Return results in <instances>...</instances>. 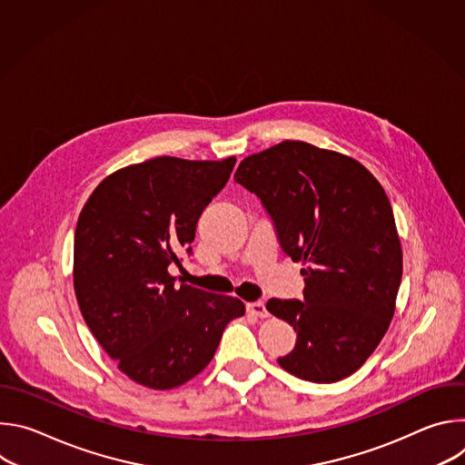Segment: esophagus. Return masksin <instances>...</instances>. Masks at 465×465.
Wrapping results in <instances>:
<instances>
[{
    "mask_svg": "<svg viewBox=\"0 0 465 465\" xmlns=\"http://www.w3.org/2000/svg\"><path fill=\"white\" fill-rule=\"evenodd\" d=\"M246 311H248V314H252V316H255V318H267V316H269V311H267V307H264L262 302L248 303V305H246Z\"/></svg>",
    "mask_w": 465,
    "mask_h": 465,
    "instance_id": "obj_1",
    "label": "esophagus"
}]
</instances>
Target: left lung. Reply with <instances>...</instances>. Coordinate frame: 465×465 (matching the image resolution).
Returning <instances> with one entry per match:
<instances>
[{
	"label": "left lung",
	"mask_w": 465,
	"mask_h": 465,
	"mask_svg": "<svg viewBox=\"0 0 465 465\" xmlns=\"http://www.w3.org/2000/svg\"><path fill=\"white\" fill-rule=\"evenodd\" d=\"M235 182L261 198L283 252L303 264V300L267 303L298 337L278 364L311 382L350 377L388 331L403 274L382 185L355 158L294 140L246 156Z\"/></svg>",
	"instance_id": "1"
}]
</instances>
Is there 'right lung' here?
<instances>
[{
  "label": "right lung",
  "mask_w": 465,
  "mask_h": 465,
  "mask_svg": "<svg viewBox=\"0 0 465 465\" xmlns=\"http://www.w3.org/2000/svg\"><path fill=\"white\" fill-rule=\"evenodd\" d=\"M233 165L235 156L132 163L108 174L79 215L74 289L83 318L119 371L145 388L171 390L201 373L228 322L244 314L239 298L176 287L169 272Z\"/></svg>",
  "instance_id": "right-lung-1"
}]
</instances>
